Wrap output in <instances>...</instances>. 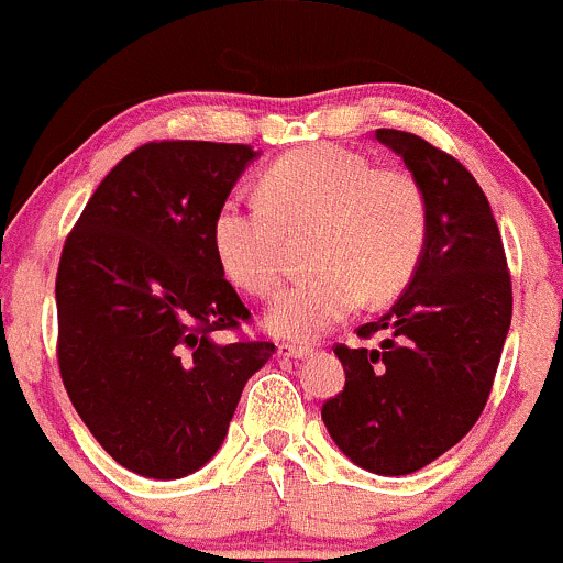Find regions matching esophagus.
I'll list each match as a JSON object with an SVG mask.
<instances>
[{"label": "esophagus", "mask_w": 563, "mask_h": 563, "mask_svg": "<svg viewBox=\"0 0 563 563\" xmlns=\"http://www.w3.org/2000/svg\"><path fill=\"white\" fill-rule=\"evenodd\" d=\"M279 357H295V361H300V357L311 355V346L306 344H279Z\"/></svg>", "instance_id": "esophagus-1"}]
</instances>
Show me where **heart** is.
Masks as SVG:
<instances>
[{"instance_id": "b5f03b06", "label": "heart", "mask_w": 563, "mask_h": 563, "mask_svg": "<svg viewBox=\"0 0 563 563\" xmlns=\"http://www.w3.org/2000/svg\"><path fill=\"white\" fill-rule=\"evenodd\" d=\"M260 197L230 195L211 222L219 268L254 298H271L287 276L289 233L314 230L309 279L284 289L268 328L295 341L320 339L366 300L396 298L415 279L431 233L417 176L374 167L335 143L295 148L265 167Z\"/></svg>"}]
</instances>
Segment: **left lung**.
Masks as SVG:
<instances>
[{"mask_svg":"<svg viewBox=\"0 0 563 563\" xmlns=\"http://www.w3.org/2000/svg\"><path fill=\"white\" fill-rule=\"evenodd\" d=\"M422 184L431 233L407 292L357 328L387 333L376 350L335 344L344 390L322 404L339 450L374 474H411L455 448L488 404L512 320V282L490 202L442 148L401 130H376Z\"/></svg>","mask_w":563,"mask_h":563,"instance_id":"obj_1","label":"left lung"}]
</instances>
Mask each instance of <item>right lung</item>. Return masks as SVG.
I'll return each instance as SVG.
<instances>
[{
	"label": "right lung",
	"instance_id": "add662e5",
	"mask_svg": "<svg viewBox=\"0 0 563 563\" xmlns=\"http://www.w3.org/2000/svg\"><path fill=\"white\" fill-rule=\"evenodd\" d=\"M252 146L154 141L108 173L69 230L56 271L59 374L80 420L130 472L176 479L228 437L274 341L211 246V222Z\"/></svg>",
	"mask_w": 563,
	"mask_h": 563
}]
</instances>
